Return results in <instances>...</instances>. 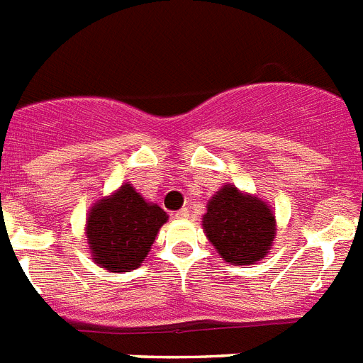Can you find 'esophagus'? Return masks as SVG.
Instances as JSON below:
<instances>
[{
  "label": "esophagus",
  "mask_w": 363,
  "mask_h": 363,
  "mask_svg": "<svg viewBox=\"0 0 363 363\" xmlns=\"http://www.w3.org/2000/svg\"><path fill=\"white\" fill-rule=\"evenodd\" d=\"M176 218H189V209H187V207H184V209H179V211H176Z\"/></svg>",
  "instance_id": "1"
}]
</instances>
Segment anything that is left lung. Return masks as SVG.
Wrapping results in <instances>:
<instances>
[{
  "instance_id": "1",
  "label": "left lung",
  "mask_w": 363,
  "mask_h": 363,
  "mask_svg": "<svg viewBox=\"0 0 363 363\" xmlns=\"http://www.w3.org/2000/svg\"><path fill=\"white\" fill-rule=\"evenodd\" d=\"M203 231L225 262L255 264L268 255L275 238V216L261 198L224 185L207 202Z\"/></svg>"
}]
</instances>
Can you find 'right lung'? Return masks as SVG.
I'll return each mask as SVG.
<instances>
[{
    "instance_id": "obj_1",
    "label": "right lung",
    "mask_w": 363,
    "mask_h": 363,
    "mask_svg": "<svg viewBox=\"0 0 363 363\" xmlns=\"http://www.w3.org/2000/svg\"><path fill=\"white\" fill-rule=\"evenodd\" d=\"M167 220L160 206L147 202L130 184L121 185L89 209L86 238L93 261L113 274L135 270Z\"/></svg>"
}]
</instances>
